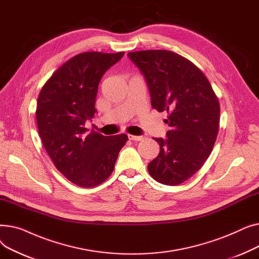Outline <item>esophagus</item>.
I'll return each mask as SVG.
<instances>
[{
	"instance_id": "34e87169",
	"label": "esophagus",
	"mask_w": 259,
	"mask_h": 259,
	"mask_svg": "<svg viewBox=\"0 0 259 259\" xmlns=\"http://www.w3.org/2000/svg\"><path fill=\"white\" fill-rule=\"evenodd\" d=\"M128 139H129V140H131V141H137V142H139V141L144 140V137H143V135H140V137H138V135H132V134H129V135H128Z\"/></svg>"
}]
</instances>
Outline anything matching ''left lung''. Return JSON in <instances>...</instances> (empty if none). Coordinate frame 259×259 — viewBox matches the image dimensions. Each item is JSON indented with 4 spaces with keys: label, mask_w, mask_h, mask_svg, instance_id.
I'll use <instances>...</instances> for the list:
<instances>
[{
    "label": "left lung",
    "mask_w": 259,
    "mask_h": 259,
    "mask_svg": "<svg viewBox=\"0 0 259 259\" xmlns=\"http://www.w3.org/2000/svg\"><path fill=\"white\" fill-rule=\"evenodd\" d=\"M144 75L151 106L169 113L166 139H155L160 151L149 162L152 178L168 186L193 176L212 152L220 128V102L200 69L169 50L128 53Z\"/></svg>",
    "instance_id": "obj_1"
}]
</instances>
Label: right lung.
<instances>
[{"label": "right lung", "instance_id": "right-lung-1", "mask_svg": "<svg viewBox=\"0 0 259 259\" xmlns=\"http://www.w3.org/2000/svg\"><path fill=\"white\" fill-rule=\"evenodd\" d=\"M125 52H83L54 71L36 105L39 138L57 169L73 184L91 188L111 175L126 134L105 137L85 128L97 109L100 80Z\"/></svg>", "mask_w": 259, "mask_h": 259}]
</instances>
